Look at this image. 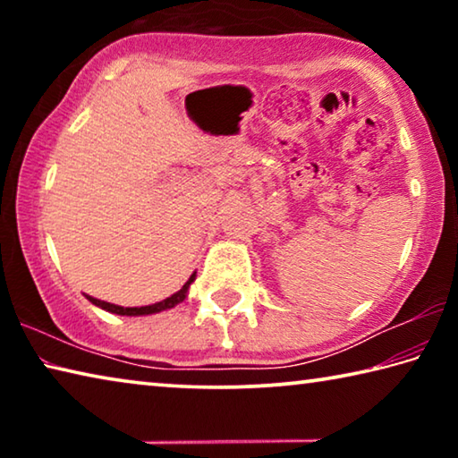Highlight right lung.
<instances>
[{
	"label": "right lung",
	"mask_w": 458,
	"mask_h": 458,
	"mask_svg": "<svg viewBox=\"0 0 458 458\" xmlns=\"http://www.w3.org/2000/svg\"><path fill=\"white\" fill-rule=\"evenodd\" d=\"M196 281V273H193L188 283H185L180 291L174 293L172 297H167L164 301H159V303H153V305H145V307H121V305H113V303H106V301H100V299H95L90 297V294H84L92 305H97L100 309H105V311L108 313H114V315H127V317H141V315H153V313H161V311H167V309H174L175 305H180L185 301V297H188L190 293V286L191 283Z\"/></svg>",
	"instance_id": "1"
}]
</instances>
